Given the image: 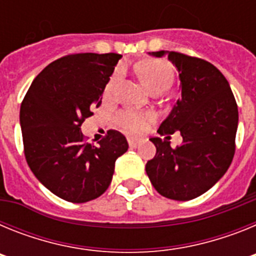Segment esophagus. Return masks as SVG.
Here are the masks:
<instances>
[{
    "instance_id": "34e87169",
    "label": "esophagus",
    "mask_w": 256,
    "mask_h": 256,
    "mask_svg": "<svg viewBox=\"0 0 256 256\" xmlns=\"http://www.w3.org/2000/svg\"><path fill=\"white\" fill-rule=\"evenodd\" d=\"M128 144H130V148H137V146H140V144H141V140L130 137V138H128Z\"/></svg>"
}]
</instances>
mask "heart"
<instances>
[{
	"mask_svg": "<svg viewBox=\"0 0 256 256\" xmlns=\"http://www.w3.org/2000/svg\"><path fill=\"white\" fill-rule=\"evenodd\" d=\"M138 76L141 82L151 92L158 90H166L173 82V70L168 64L162 61L150 60L144 61L138 66ZM119 76V73H115L112 78V82L108 84V91H110L114 86L115 80ZM118 124L130 133H140L148 128V124L152 122V115L148 112H137V110H124L119 112L116 116Z\"/></svg>",
	"mask_w": 256,
	"mask_h": 256,
	"instance_id": "b5f03b06",
	"label": "heart"
}]
</instances>
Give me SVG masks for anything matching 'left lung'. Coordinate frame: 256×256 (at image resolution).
<instances>
[{
	"label": "left lung",
	"mask_w": 256,
	"mask_h": 256,
	"mask_svg": "<svg viewBox=\"0 0 256 256\" xmlns=\"http://www.w3.org/2000/svg\"><path fill=\"white\" fill-rule=\"evenodd\" d=\"M148 55L168 56L177 68L180 97L158 133L168 139L178 130L184 141L172 149L166 140L150 138L156 154L146 164V173L164 198L192 200L212 188L232 162L238 126L236 100L224 76L208 61L173 51Z\"/></svg>",
	"instance_id": "obj_1"
}]
</instances>
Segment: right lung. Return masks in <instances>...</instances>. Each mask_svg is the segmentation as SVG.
Masks as SVG:
<instances>
[{
  "instance_id": "obj_1",
  "label": "right lung",
  "mask_w": 256,
  "mask_h": 256,
  "mask_svg": "<svg viewBox=\"0 0 256 256\" xmlns=\"http://www.w3.org/2000/svg\"><path fill=\"white\" fill-rule=\"evenodd\" d=\"M122 56L76 54L47 65L33 80L22 106L24 154L37 180L54 195L87 202L108 190L115 162L128 150L120 132L108 130L98 144H86L80 126L101 105Z\"/></svg>"
}]
</instances>
